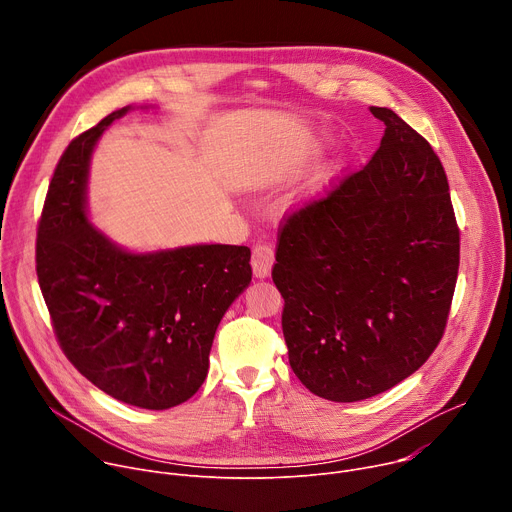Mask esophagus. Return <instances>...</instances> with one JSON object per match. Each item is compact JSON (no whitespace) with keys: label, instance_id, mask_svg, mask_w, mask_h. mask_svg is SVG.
I'll list each match as a JSON object with an SVG mask.
<instances>
[{"label":"esophagus","instance_id":"esophagus-1","mask_svg":"<svg viewBox=\"0 0 512 512\" xmlns=\"http://www.w3.org/2000/svg\"><path fill=\"white\" fill-rule=\"evenodd\" d=\"M275 263V253L271 249V245L267 243H259L253 247V255H251V265H253V273L259 279L269 277L271 267Z\"/></svg>","mask_w":512,"mask_h":512}]
</instances>
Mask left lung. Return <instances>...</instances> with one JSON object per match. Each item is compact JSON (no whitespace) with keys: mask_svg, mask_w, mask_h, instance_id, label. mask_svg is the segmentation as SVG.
I'll use <instances>...</instances> for the list:
<instances>
[{"mask_svg":"<svg viewBox=\"0 0 512 512\" xmlns=\"http://www.w3.org/2000/svg\"><path fill=\"white\" fill-rule=\"evenodd\" d=\"M379 150L326 198L287 216L273 283L291 371L352 403L413 375L440 344L460 265L450 186L431 145L395 111Z\"/></svg>","mask_w":512,"mask_h":512,"instance_id":"left-lung-1","label":"left lung"}]
</instances>
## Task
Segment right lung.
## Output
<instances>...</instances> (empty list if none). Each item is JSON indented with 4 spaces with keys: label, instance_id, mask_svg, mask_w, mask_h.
<instances>
[{
    "label": "right lung",
    "instance_id": "add662e5",
    "mask_svg": "<svg viewBox=\"0 0 512 512\" xmlns=\"http://www.w3.org/2000/svg\"><path fill=\"white\" fill-rule=\"evenodd\" d=\"M127 111H113L62 154L38 225L36 273L54 334L77 371L117 401L162 411L204 383L216 328L251 283V249L135 253L91 223V156Z\"/></svg>",
    "mask_w": 512,
    "mask_h": 512
}]
</instances>
